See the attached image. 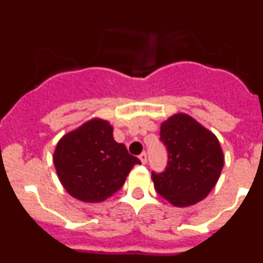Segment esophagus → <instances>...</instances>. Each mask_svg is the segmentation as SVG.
<instances>
[{"mask_svg":"<svg viewBox=\"0 0 263 263\" xmlns=\"http://www.w3.org/2000/svg\"><path fill=\"white\" fill-rule=\"evenodd\" d=\"M139 160H141V162H142L143 164H145L146 162H147V155H146V153H142V154L139 155Z\"/></svg>","mask_w":263,"mask_h":263,"instance_id":"esophagus-1","label":"esophagus"}]
</instances>
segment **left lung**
<instances>
[{
	"mask_svg": "<svg viewBox=\"0 0 263 263\" xmlns=\"http://www.w3.org/2000/svg\"><path fill=\"white\" fill-rule=\"evenodd\" d=\"M160 139L167 146L164 173H153L160 196L178 208L205 199L224 167V153L217 137L185 113H175L160 124Z\"/></svg>",
	"mask_w": 263,
	"mask_h": 263,
	"instance_id": "obj_1",
	"label": "left lung"
}]
</instances>
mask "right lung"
Returning <instances> with one entry per match:
<instances>
[{"mask_svg": "<svg viewBox=\"0 0 263 263\" xmlns=\"http://www.w3.org/2000/svg\"><path fill=\"white\" fill-rule=\"evenodd\" d=\"M52 162L63 188L83 203H101L124 185L141 163L116 142L113 126L93 117L66 133L55 146Z\"/></svg>", "mask_w": 263, "mask_h": 263, "instance_id": "1", "label": "right lung"}]
</instances>
